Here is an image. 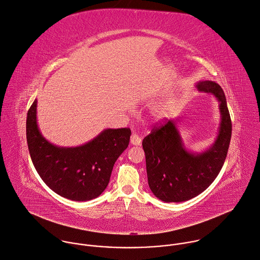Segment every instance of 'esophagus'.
Listing matches in <instances>:
<instances>
[{"label": "esophagus", "instance_id": "34e87169", "mask_svg": "<svg viewBox=\"0 0 260 260\" xmlns=\"http://www.w3.org/2000/svg\"><path fill=\"white\" fill-rule=\"evenodd\" d=\"M130 142L133 145H140L141 144V138L137 134H132L130 138Z\"/></svg>", "mask_w": 260, "mask_h": 260}]
</instances>
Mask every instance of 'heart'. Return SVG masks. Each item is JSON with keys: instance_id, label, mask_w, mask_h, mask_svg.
<instances>
[{"instance_id": "1", "label": "heart", "mask_w": 260, "mask_h": 260, "mask_svg": "<svg viewBox=\"0 0 260 260\" xmlns=\"http://www.w3.org/2000/svg\"><path fill=\"white\" fill-rule=\"evenodd\" d=\"M168 113V108L167 107H160L155 111V118L157 120H161L167 116Z\"/></svg>"}]
</instances>
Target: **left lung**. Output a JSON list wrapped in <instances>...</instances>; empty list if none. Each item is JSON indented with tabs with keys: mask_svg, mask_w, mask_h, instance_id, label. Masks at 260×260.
Segmentation results:
<instances>
[{
	"mask_svg": "<svg viewBox=\"0 0 260 260\" xmlns=\"http://www.w3.org/2000/svg\"><path fill=\"white\" fill-rule=\"evenodd\" d=\"M201 92L213 94L219 103L220 126L214 143L201 153L188 151L174 120L155 125L142 141L148 185L165 202H182L202 193L217 177L226 157L232 121L222 88L213 81H199Z\"/></svg>",
	"mask_w": 260,
	"mask_h": 260,
	"instance_id": "8db88e82",
	"label": "left lung"
}]
</instances>
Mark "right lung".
I'll return each mask as SVG.
<instances>
[{"label": "right lung", "mask_w": 260, "mask_h": 260, "mask_svg": "<svg viewBox=\"0 0 260 260\" xmlns=\"http://www.w3.org/2000/svg\"><path fill=\"white\" fill-rule=\"evenodd\" d=\"M35 101L27 113L26 138L34 166L43 181L57 194L87 201L107 188L117 158L128 147L129 128L106 129L77 147H59L41 133Z\"/></svg>", "instance_id": "right-lung-1"}]
</instances>
